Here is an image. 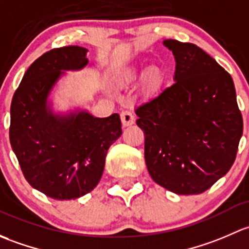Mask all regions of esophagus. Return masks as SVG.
Here are the masks:
<instances>
[{
	"label": "esophagus",
	"instance_id": "1",
	"mask_svg": "<svg viewBox=\"0 0 249 249\" xmlns=\"http://www.w3.org/2000/svg\"><path fill=\"white\" fill-rule=\"evenodd\" d=\"M121 121L124 127H128V125L133 124L135 121V116L132 111H128V110H124L121 112Z\"/></svg>",
	"mask_w": 249,
	"mask_h": 249
}]
</instances>
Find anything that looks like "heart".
I'll use <instances>...</instances> for the list:
<instances>
[{
  "label": "heart",
  "mask_w": 249,
  "mask_h": 249,
  "mask_svg": "<svg viewBox=\"0 0 249 249\" xmlns=\"http://www.w3.org/2000/svg\"><path fill=\"white\" fill-rule=\"evenodd\" d=\"M135 73H137V71H135V69H130L129 71H127L128 76H133V75H134Z\"/></svg>",
  "instance_id": "obj_1"
}]
</instances>
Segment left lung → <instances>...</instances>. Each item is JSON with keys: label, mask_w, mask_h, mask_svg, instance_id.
Segmentation results:
<instances>
[{"label": "left lung", "mask_w": 249, "mask_h": 249, "mask_svg": "<svg viewBox=\"0 0 249 249\" xmlns=\"http://www.w3.org/2000/svg\"><path fill=\"white\" fill-rule=\"evenodd\" d=\"M175 56V83L135 107L145 162L156 183L200 194L230 170L242 137L234 81L192 43L163 42Z\"/></svg>", "instance_id": "obj_1"}]
</instances>
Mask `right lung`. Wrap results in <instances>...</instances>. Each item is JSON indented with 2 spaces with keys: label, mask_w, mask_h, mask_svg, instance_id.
Here are the masks:
<instances>
[{
  "label": "right lung",
  "mask_w": 249,
  "mask_h": 249,
  "mask_svg": "<svg viewBox=\"0 0 249 249\" xmlns=\"http://www.w3.org/2000/svg\"><path fill=\"white\" fill-rule=\"evenodd\" d=\"M87 49H53L30 66L10 106L9 139L27 182L56 200H71L98 184L107 150L122 134L119 114L86 110L55 114L49 96L66 71L86 67Z\"/></svg>",
  "instance_id": "right-lung-1"
}]
</instances>
